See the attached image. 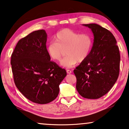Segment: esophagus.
Masks as SVG:
<instances>
[{
    "mask_svg": "<svg viewBox=\"0 0 129 129\" xmlns=\"http://www.w3.org/2000/svg\"><path fill=\"white\" fill-rule=\"evenodd\" d=\"M67 74H71L72 71L70 70H67Z\"/></svg>",
    "mask_w": 129,
    "mask_h": 129,
    "instance_id": "obj_1",
    "label": "esophagus"
}]
</instances>
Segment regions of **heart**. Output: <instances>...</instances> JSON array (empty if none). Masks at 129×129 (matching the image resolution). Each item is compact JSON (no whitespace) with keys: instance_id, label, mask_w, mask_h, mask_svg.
<instances>
[{"instance_id":"obj_1","label":"heart","mask_w":129,"mask_h":129,"mask_svg":"<svg viewBox=\"0 0 129 129\" xmlns=\"http://www.w3.org/2000/svg\"><path fill=\"white\" fill-rule=\"evenodd\" d=\"M54 41L47 46V54L53 61H60L65 51L67 55L61 63L65 68H71L78 62L86 60L93 45V39L90 34H80L69 28L58 32L54 37Z\"/></svg>"}]
</instances>
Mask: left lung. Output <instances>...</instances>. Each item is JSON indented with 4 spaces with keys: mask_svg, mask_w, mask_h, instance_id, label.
Returning <instances> with one entry per match:
<instances>
[{
    "mask_svg": "<svg viewBox=\"0 0 129 129\" xmlns=\"http://www.w3.org/2000/svg\"><path fill=\"white\" fill-rule=\"evenodd\" d=\"M91 29L93 45L88 58L74 70L76 88L86 99L100 98L118 78L120 55L117 41L110 31L95 23L83 24Z\"/></svg>",
    "mask_w": 129,
    "mask_h": 129,
    "instance_id": "obj_1",
    "label": "left lung"
}]
</instances>
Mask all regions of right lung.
I'll list each match as a JSON object with an SVG mask.
<instances>
[{"label": "right lung", "mask_w": 129, "mask_h": 129, "mask_svg": "<svg viewBox=\"0 0 129 129\" xmlns=\"http://www.w3.org/2000/svg\"><path fill=\"white\" fill-rule=\"evenodd\" d=\"M44 30L31 33L18 41L11 56L14 81L28 100L46 104L58 96L59 85L67 75L65 69L51 61L47 52Z\"/></svg>", "instance_id": "right-lung-1"}]
</instances>
